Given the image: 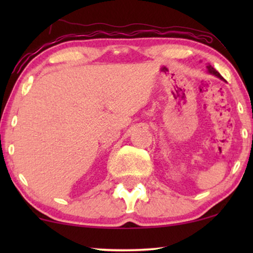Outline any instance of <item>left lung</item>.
I'll list each match as a JSON object with an SVG mask.
<instances>
[{
  "label": "left lung",
  "mask_w": 253,
  "mask_h": 253,
  "mask_svg": "<svg viewBox=\"0 0 253 253\" xmlns=\"http://www.w3.org/2000/svg\"><path fill=\"white\" fill-rule=\"evenodd\" d=\"M207 69H209V71H210V74H212V75H215L216 77H219L220 79H223L222 77H221V75L219 74V72H217L215 69H214L212 65H207Z\"/></svg>",
  "instance_id": "left-lung-1"
}]
</instances>
